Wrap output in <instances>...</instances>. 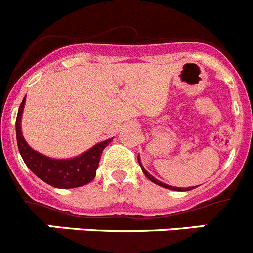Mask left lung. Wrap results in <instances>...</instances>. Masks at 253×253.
<instances>
[{
  "mask_svg": "<svg viewBox=\"0 0 253 253\" xmlns=\"http://www.w3.org/2000/svg\"><path fill=\"white\" fill-rule=\"evenodd\" d=\"M138 162H139L140 169H142L143 173H144V175L147 176V178H149V180H151L152 182H154V184L158 185V186H162V187H165V189H169V190H173V191H189V190H193V189H195V187H196V186H191V187H176V186H171V185L165 184V182H162V181H160V180H157V178H156V177H153V176H152L151 173H149V172L147 171V169H144V167H143L142 162H140L139 156H138Z\"/></svg>",
  "mask_w": 253,
  "mask_h": 253,
  "instance_id": "left-lung-1",
  "label": "left lung"
}]
</instances>
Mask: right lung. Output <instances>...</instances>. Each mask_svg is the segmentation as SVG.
I'll return each instance as SVG.
<instances>
[{"instance_id": "obj_1", "label": "right lung", "mask_w": 253, "mask_h": 253, "mask_svg": "<svg viewBox=\"0 0 253 253\" xmlns=\"http://www.w3.org/2000/svg\"><path fill=\"white\" fill-rule=\"evenodd\" d=\"M26 96L22 100L16 118V139L20 154L35 176L57 189H73L88 184L95 178L100 157L113 138L97 143L92 148L72 158H51L31 148L22 135L21 118Z\"/></svg>"}]
</instances>
